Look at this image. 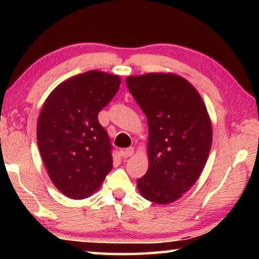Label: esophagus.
<instances>
[{
  "mask_svg": "<svg viewBox=\"0 0 259 259\" xmlns=\"http://www.w3.org/2000/svg\"><path fill=\"white\" fill-rule=\"evenodd\" d=\"M134 154V147H128L125 148L124 151H122V156L123 157H129Z\"/></svg>",
  "mask_w": 259,
  "mask_h": 259,
  "instance_id": "obj_1",
  "label": "esophagus"
}]
</instances>
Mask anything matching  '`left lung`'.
<instances>
[{
  "label": "left lung",
  "instance_id": "8db88e82",
  "mask_svg": "<svg viewBox=\"0 0 259 259\" xmlns=\"http://www.w3.org/2000/svg\"><path fill=\"white\" fill-rule=\"evenodd\" d=\"M125 83L148 124L150 165L137 179L139 192L154 203H171L194 185L208 160L207 108L195 88L175 74L128 76Z\"/></svg>",
  "mask_w": 259,
  "mask_h": 259
}]
</instances>
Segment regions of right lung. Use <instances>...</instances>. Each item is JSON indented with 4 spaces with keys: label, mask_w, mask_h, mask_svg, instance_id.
<instances>
[{
    "label": "right lung",
    "mask_w": 259,
    "mask_h": 259,
    "mask_svg": "<svg viewBox=\"0 0 259 259\" xmlns=\"http://www.w3.org/2000/svg\"><path fill=\"white\" fill-rule=\"evenodd\" d=\"M120 83L113 74L89 71L60 83L43 105L37 145L52 183L68 198L90 196L113 168V147L98 113Z\"/></svg>",
    "instance_id": "1"
}]
</instances>
